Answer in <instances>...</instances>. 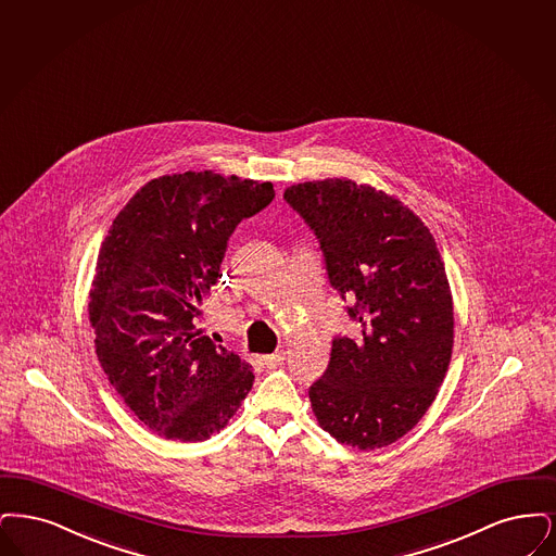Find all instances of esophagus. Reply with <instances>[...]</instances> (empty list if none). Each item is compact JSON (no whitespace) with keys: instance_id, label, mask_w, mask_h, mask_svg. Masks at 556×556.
<instances>
[{"instance_id":"esophagus-1","label":"esophagus","mask_w":556,"mask_h":556,"mask_svg":"<svg viewBox=\"0 0 556 556\" xmlns=\"http://www.w3.org/2000/svg\"><path fill=\"white\" fill-rule=\"evenodd\" d=\"M285 351H276V353H271V355H266L262 362L266 365L267 369H276V367H280L282 363H285Z\"/></svg>"}]
</instances>
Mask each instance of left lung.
Listing matches in <instances>:
<instances>
[{
	"instance_id": "8db88e82",
	"label": "left lung",
	"mask_w": 556,
	"mask_h": 556,
	"mask_svg": "<svg viewBox=\"0 0 556 556\" xmlns=\"http://www.w3.org/2000/svg\"><path fill=\"white\" fill-rule=\"evenodd\" d=\"M285 201L319 242L330 287L359 337H334L309 387L319 426L374 451L409 432L434 403L453 353V299L424 222L353 180L294 185Z\"/></svg>"
}]
</instances>
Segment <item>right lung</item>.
<instances>
[{
  "instance_id": "obj_1",
  "label": "right lung",
  "mask_w": 556,
  "mask_h": 556,
  "mask_svg": "<svg viewBox=\"0 0 556 556\" xmlns=\"http://www.w3.org/2000/svg\"><path fill=\"white\" fill-rule=\"evenodd\" d=\"M271 199L269 182L162 176L126 203L101 244L89 303L97 359L151 432L205 440L253 387L251 365L197 324L230 235Z\"/></svg>"
}]
</instances>
